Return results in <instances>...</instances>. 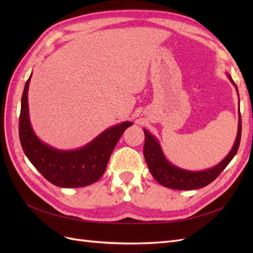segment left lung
I'll list each match as a JSON object with an SVG mask.
<instances>
[{"label": "left lung", "instance_id": "left-lung-1", "mask_svg": "<svg viewBox=\"0 0 253 253\" xmlns=\"http://www.w3.org/2000/svg\"><path fill=\"white\" fill-rule=\"evenodd\" d=\"M228 77L235 86L237 91V87L234 81L230 77V75H228ZM237 94H239V91H237ZM143 132L145 136L143 145V155L153 177H154L160 185L167 188H171L175 190H194L208 186L209 183H211L221 172L224 171L225 168L235 156L241 142L242 119L240 114L236 140L230 153H229V154L215 167H213L208 170L197 172L183 170L178 167L171 165L165 157L163 150L160 148V144L155 137L150 134L145 128L143 129Z\"/></svg>", "mask_w": 253, "mask_h": 253}]
</instances>
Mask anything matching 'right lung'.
<instances>
[{"mask_svg":"<svg viewBox=\"0 0 253 253\" xmlns=\"http://www.w3.org/2000/svg\"><path fill=\"white\" fill-rule=\"evenodd\" d=\"M26 81L21 100L19 136L22 149L29 162L52 185L61 188H81L96 182L105 172L112 152L126 129L133 124L125 121L98 135L81 149L61 151L49 147L36 136L28 112Z\"/></svg>","mask_w":253,"mask_h":253,"instance_id":"1","label":"right lung"}]
</instances>
